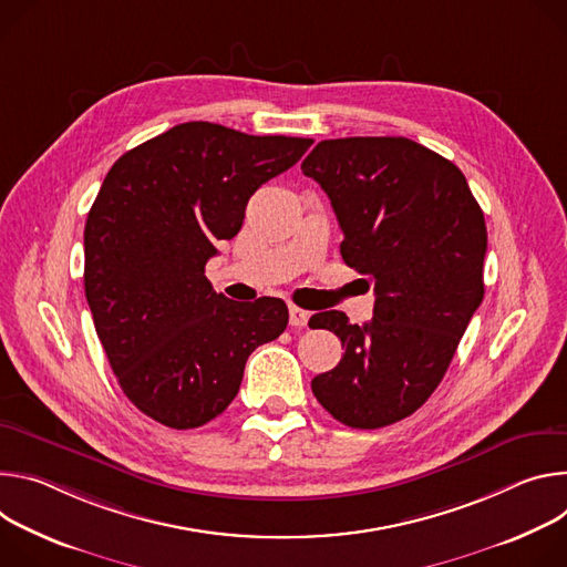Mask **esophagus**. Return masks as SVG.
Here are the masks:
<instances>
[{
	"label": "esophagus",
	"mask_w": 567,
	"mask_h": 567,
	"mask_svg": "<svg viewBox=\"0 0 567 567\" xmlns=\"http://www.w3.org/2000/svg\"><path fill=\"white\" fill-rule=\"evenodd\" d=\"M288 312H290V327H306V324H308V318H310L308 310H303V308L290 303V306H288Z\"/></svg>",
	"instance_id": "esophagus-1"
}]
</instances>
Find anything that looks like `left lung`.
Returning <instances> with one entry per match:
<instances>
[{
	"instance_id": "left-lung-1",
	"label": "left lung",
	"mask_w": 567,
	"mask_h": 567,
	"mask_svg": "<svg viewBox=\"0 0 567 567\" xmlns=\"http://www.w3.org/2000/svg\"><path fill=\"white\" fill-rule=\"evenodd\" d=\"M331 200L344 264L373 281V318L312 316L344 349L312 379L322 408L373 430L416 412L442 383L484 297L486 223L464 173L405 137L324 140L301 162Z\"/></svg>"
}]
</instances>
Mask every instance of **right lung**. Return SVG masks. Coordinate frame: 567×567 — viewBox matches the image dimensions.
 <instances>
[{
	"label": "right lung",
	"mask_w": 567,
	"mask_h": 567,
	"mask_svg": "<svg viewBox=\"0 0 567 567\" xmlns=\"http://www.w3.org/2000/svg\"><path fill=\"white\" fill-rule=\"evenodd\" d=\"M310 144L188 121L107 171L85 223V297L123 394L157 423L188 430L223 414L249 353L284 333L281 299L231 301L205 266L251 194Z\"/></svg>",
	"instance_id": "1"
}]
</instances>
